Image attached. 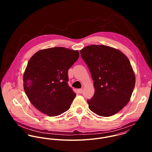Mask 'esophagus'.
<instances>
[{
    "mask_svg": "<svg viewBox=\"0 0 152 152\" xmlns=\"http://www.w3.org/2000/svg\"><path fill=\"white\" fill-rule=\"evenodd\" d=\"M78 92H79L80 94H82V93H83V89H82V88L79 89L78 90Z\"/></svg>",
    "mask_w": 152,
    "mask_h": 152,
    "instance_id": "1",
    "label": "esophagus"
}]
</instances>
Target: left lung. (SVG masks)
Wrapping results in <instances>:
<instances>
[{"label":"left lung","instance_id":"left-lung-1","mask_svg":"<svg viewBox=\"0 0 152 152\" xmlns=\"http://www.w3.org/2000/svg\"><path fill=\"white\" fill-rule=\"evenodd\" d=\"M94 81L95 93L89 108L101 116H112L125 107L135 86L130 61L121 51L104 45H88L80 51Z\"/></svg>","mask_w":152,"mask_h":152}]
</instances>
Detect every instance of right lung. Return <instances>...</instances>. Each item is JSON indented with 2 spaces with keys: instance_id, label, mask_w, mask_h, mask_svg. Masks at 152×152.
I'll return each mask as SVG.
<instances>
[{
  "instance_id": "obj_1",
  "label": "right lung",
  "mask_w": 152,
  "mask_h": 152,
  "mask_svg": "<svg viewBox=\"0 0 152 152\" xmlns=\"http://www.w3.org/2000/svg\"><path fill=\"white\" fill-rule=\"evenodd\" d=\"M79 52L64 47L39 51L28 62L23 86L30 102L42 113L56 116L68 110L76 96L67 83L68 71Z\"/></svg>"
}]
</instances>
